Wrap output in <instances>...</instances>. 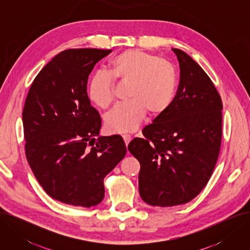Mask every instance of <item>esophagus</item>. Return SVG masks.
<instances>
[{"label": "esophagus", "instance_id": "34e87169", "mask_svg": "<svg viewBox=\"0 0 250 250\" xmlns=\"http://www.w3.org/2000/svg\"><path fill=\"white\" fill-rule=\"evenodd\" d=\"M122 136H123V139L125 141V146H127L129 144V141L131 140V135H129V134H123Z\"/></svg>", "mask_w": 250, "mask_h": 250}]
</instances>
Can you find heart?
<instances>
[{
  "label": "heart",
  "mask_w": 250,
  "mask_h": 250,
  "mask_svg": "<svg viewBox=\"0 0 250 250\" xmlns=\"http://www.w3.org/2000/svg\"><path fill=\"white\" fill-rule=\"evenodd\" d=\"M106 74L95 76L88 86L90 101L106 109L115 100V82L128 84V102L119 104L106 115L105 126L113 132H131L147 113L162 114L171 104L176 88V72L165 59L140 49L116 55L106 66Z\"/></svg>",
  "instance_id": "b5f03b06"
}]
</instances>
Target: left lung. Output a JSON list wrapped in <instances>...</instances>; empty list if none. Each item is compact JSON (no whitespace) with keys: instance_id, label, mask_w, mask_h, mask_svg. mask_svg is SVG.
I'll return each mask as SVG.
<instances>
[{"instance_id":"8db88e82","label":"left lung","mask_w":250,"mask_h":250,"mask_svg":"<svg viewBox=\"0 0 250 250\" xmlns=\"http://www.w3.org/2000/svg\"><path fill=\"white\" fill-rule=\"evenodd\" d=\"M172 50L180 66L176 96L142 129L144 137L127 146L140 163V197L156 207L183 205L197 197L215 169L222 142L220 94L192 57Z\"/></svg>"}]
</instances>
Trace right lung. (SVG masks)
<instances>
[{"mask_svg":"<svg viewBox=\"0 0 250 250\" xmlns=\"http://www.w3.org/2000/svg\"><path fill=\"white\" fill-rule=\"evenodd\" d=\"M111 49H67L33 80L22 111L25 156L53 199L90 208L104 196V178L125 157L120 135L99 136L102 122L87 94L90 73Z\"/></svg>","mask_w":250,"mask_h":250,"instance_id":"add662e5","label":"right lung"}]
</instances>
